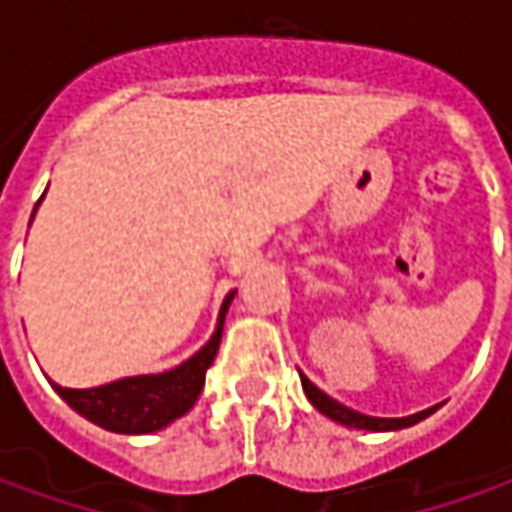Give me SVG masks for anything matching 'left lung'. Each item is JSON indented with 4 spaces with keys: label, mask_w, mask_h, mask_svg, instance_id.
Masks as SVG:
<instances>
[{
    "label": "left lung",
    "mask_w": 512,
    "mask_h": 512,
    "mask_svg": "<svg viewBox=\"0 0 512 512\" xmlns=\"http://www.w3.org/2000/svg\"><path fill=\"white\" fill-rule=\"evenodd\" d=\"M302 376V387H305V396L310 399V404L319 410V413H325L327 419H333L336 424H344V427H353V430H370V433H387V430H402V427H413V424H419L422 419H427L430 413H436L439 410V404L436 407H427L422 413H413V416H402V419H379V416H364L359 410H353V407H344L342 402H336L333 396H327L325 390H319L316 384L307 379L305 373H299Z\"/></svg>",
    "instance_id": "left-lung-1"
}]
</instances>
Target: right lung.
Returning <instances> with one entry per match:
<instances>
[{
    "label": "right lung",
    "instance_id": "add662e5",
    "mask_svg": "<svg viewBox=\"0 0 512 512\" xmlns=\"http://www.w3.org/2000/svg\"><path fill=\"white\" fill-rule=\"evenodd\" d=\"M33 213H36V207H33ZM233 296H236V290L225 296L219 319H216V330L207 339L205 347L199 353H193L179 367L165 370V373H150V376H128V379L88 387V390H73V387L50 382L53 390L79 416H85L88 422L99 424L110 433L139 436V433H156V430L168 427L170 422L185 416L205 387V373L219 353L225 313L233 302Z\"/></svg>",
    "mask_w": 512,
    "mask_h": 512
}]
</instances>
